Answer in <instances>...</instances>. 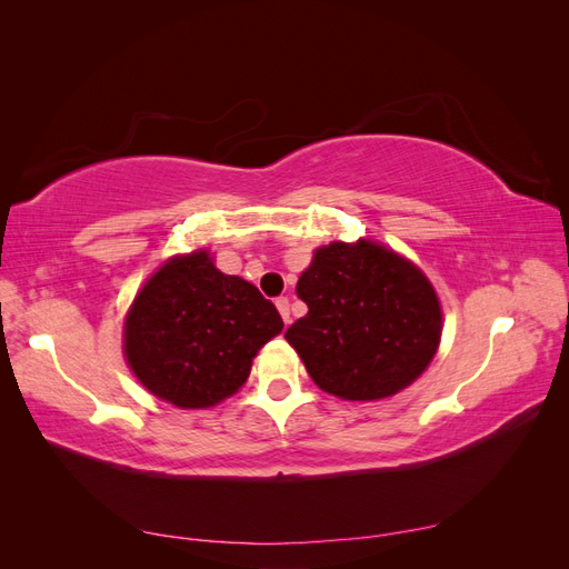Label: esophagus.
I'll use <instances>...</instances> for the list:
<instances>
[{
	"mask_svg": "<svg viewBox=\"0 0 569 569\" xmlns=\"http://www.w3.org/2000/svg\"><path fill=\"white\" fill-rule=\"evenodd\" d=\"M274 306H278V311H280L282 320H284V322H289V299H287V297L274 299Z\"/></svg>",
	"mask_w": 569,
	"mask_h": 569,
	"instance_id": "esophagus-1",
	"label": "esophagus"
}]
</instances>
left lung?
I'll use <instances>...</instances> for the list:
<instances>
[{
    "mask_svg": "<svg viewBox=\"0 0 569 569\" xmlns=\"http://www.w3.org/2000/svg\"><path fill=\"white\" fill-rule=\"evenodd\" d=\"M297 295L308 313L289 325L311 380L347 401L408 387L435 358L441 308L432 284L399 253L360 239L316 251Z\"/></svg>",
    "mask_w": 569,
    "mask_h": 569,
    "instance_id": "left-lung-1",
    "label": "left lung"
}]
</instances>
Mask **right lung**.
<instances>
[{
    "label": "right lung",
    "mask_w": 569,
    "mask_h": 569,
    "mask_svg": "<svg viewBox=\"0 0 569 569\" xmlns=\"http://www.w3.org/2000/svg\"><path fill=\"white\" fill-rule=\"evenodd\" d=\"M282 327L261 291L197 251L168 261L137 295L126 358L153 396L178 408H209L247 382L253 356Z\"/></svg>",
    "instance_id": "1"
}]
</instances>
